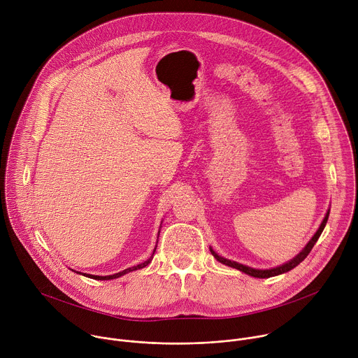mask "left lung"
I'll list each match as a JSON object with an SVG mask.
<instances>
[{
	"instance_id": "8db88e82",
	"label": "left lung",
	"mask_w": 358,
	"mask_h": 358,
	"mask_svg": "<svg viewBox=\"0 0 358 358\" xmlns=\"http://www.w3.org/2000/svg\"><path fill=\"white\" fill-rule=\"evenodd\" d=\"M327 220H329V213L326 214V217H324V220H323V222H322V225H320V228L317 229V232L315 234V236L309 241V243L304 246V249L297 255L296 258H293L292 261H289L287 264H285V265H282V266H278V268H273V269H266V271H261V269H253V268H249V266H245V265H241V264H238V262H232V261H229V259H225V258H222V257H220L218 253H215L213 249H211V253L214 255V258L217 259V261H220L221 264H224V265H227V266H231V268H235V269H238V271H241V272H243V273H246V275H249V276H253V278H272V276H276V275H280V273H285V272H289L290 269H293V268H296L301 261H304L306 259V257H308V255L310 253V250L313 249V246H315V243L317 242V239L320 238V235H322V232H323V229H324V227H326V224H327Z\"/></svg>"
}]
</instances>
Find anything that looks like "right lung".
<instances>
[{
  "mask_svg": "<svg viewBox=\"0 0 358 358\" xmlns=\"http://www.w3.org/2000/svg\"><path fill=\"white\" fill-rule=\"evenodd\" d=\"M155 252H156V248H155ZM155 252H152V255H155ZM151 259H152V257H150V259H148V261H145V262H143V264H140V265H137V266H133V268L124 269V271H122V272H119V273H115V275H109V276H94V275H87V273H83V276H87V278L96 279V280H110V279H116V278H120V276H123V275H126V273H129V272H133V271H137V269H141V268L147 266V265L151 262Z\"/></svg>",
  "mask_w": 358,
  "mask_h": 358,
  "instance_id": "1",
  "label": "right lung"
}]
</instances>
